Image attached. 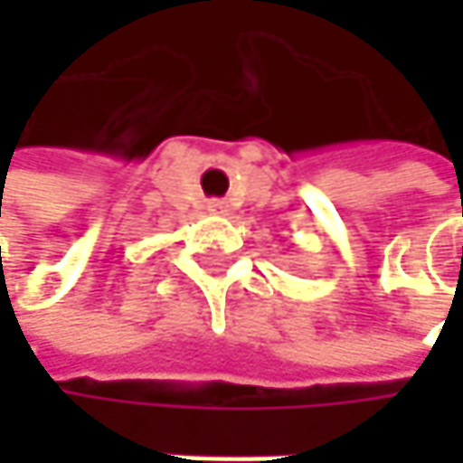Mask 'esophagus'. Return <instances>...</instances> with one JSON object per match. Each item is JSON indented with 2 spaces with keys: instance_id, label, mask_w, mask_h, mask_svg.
Returning <instances> with one entry per match:
<instances>
[{
  "instance_id": "34e87169",
  "label": "esophagus",
  "mask_w": 463,
  "mask_h": 463,
  "mask_svg": "<svg viewBox=\"0 0 463 463\" xmlns=\"http://www.w3.org/2000/svg\"><path fill=\"white\" fill-rule=\"evenodd\" d=\"M206 209H209L212 214H222V217L231 212V206H228L225 201H209V206H206Z\"/></svg>"
}]
</instances>
